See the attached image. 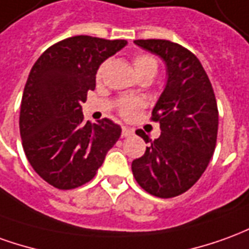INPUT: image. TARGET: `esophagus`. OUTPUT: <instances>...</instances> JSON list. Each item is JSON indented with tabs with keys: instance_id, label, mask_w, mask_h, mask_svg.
Masks as SVG:
<instances>
[{
	"instance_id": "1",
	"label": "esophagus",
	"mask_w": 249,
	"mask_h": 249,
	"mask_svg": "<svg viewBox=\"0 0 249 249\" xmlns=\"http://www.w3.org/2000/svg\"><path fill=\"white\" fill-rule=\"evenodd\" d=\"M121 135H123L124 137L132 136V135H133V129L129 128V126H123V132H121Z\"/></svg>"
}]
</instances>
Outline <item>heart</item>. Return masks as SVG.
Listing matches in <instances>:
<instances>
[{
	"label": "heart",
	"instance_id": "b5f03b06",
	"mask_svg": "<svg viewBox=\"0 0 249 249\" xmlns=\"http://www.w3.org/2000/svg\"><path fill=\"white\" fill-rule=\"evenodd\" d=\"M133 67L136 70L137 75H155V72L158 70V63L155 60L154 56H151L148 53H139L133 56ZM107 69V62L102 63L97 70L95 78L100 81L104 72ZM144 102L140 98H121L117 101L116 107H117V112L120 113V116H123L124 119H130L132 116H135V113L142 109Z\"/></svg>",
	"mask_w": 249,
	"mask_h": 249
}]
</instances>
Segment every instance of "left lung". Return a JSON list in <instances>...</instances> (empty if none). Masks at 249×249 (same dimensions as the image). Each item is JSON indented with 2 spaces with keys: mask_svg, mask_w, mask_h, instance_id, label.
<instances>
[{
  "mask_svg": "<svg viewBox=\"0 0 249 249\" xmlns=\"http://www.w3.org/2000/svg\"><path fill=\"white\" fill-rule=\"evenodd\" d=\"M135 44L164 60L168 79L151 117L160 124L161 135L152 142L144 130H136L151 145L132 161V173L140 187L155 197H177L201 178L214 152V91L201 62L185 47L160 39L135 40Z\"/></svg>",
  "mask_w": 249,
  "mask_h": 249,
  "instance_id": "obj_1",
  "label": "left lung"
}]
</instances>
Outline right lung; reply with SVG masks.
Listing matches in <instances>:
<instances>
[{"instance_id":"right-lung-1","label":"right lung","mask_w":249,"mask_h":249,"mask_svg":"<svg viewBox=\"0 0 249 249\" xmlns=\"http://www.w3.org/2000/svg\"><path fill=\"white\" fill-rule=\"evenodd\" d=\"M125 44L72 36L47 48L29 72L20 109L22 148L35 171L59 190L94 178L121 135L112 120L85 123L82 104L95 89L100 64Z\"/></svg>"}]
</instances>
